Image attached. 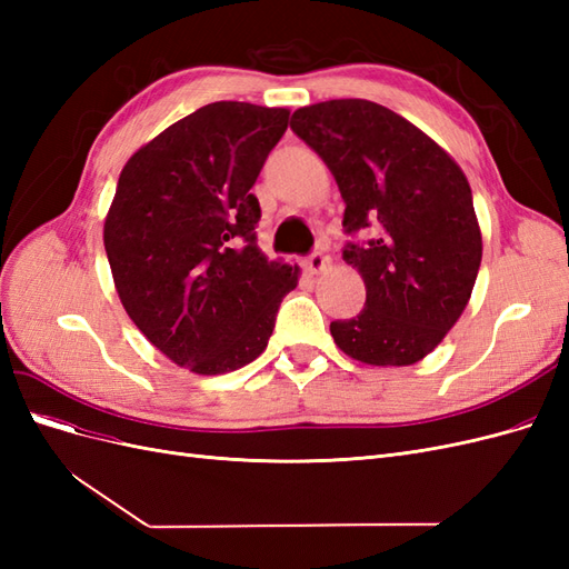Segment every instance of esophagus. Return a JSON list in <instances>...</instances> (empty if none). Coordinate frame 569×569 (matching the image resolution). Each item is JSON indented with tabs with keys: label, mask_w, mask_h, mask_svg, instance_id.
<instances>
[{
	"label": "esophagus",
	"mask_w": 569,
	"mask_h": 569,
	"mask_svg": "<svg viewBox=\"0 0 569 569\" xmlns=\"http://www.w3.org/2000/svg\"><path fill=\"white\" fill-rule=\"evenodd\" d=\"M327 266H330V261H327V256L322 253V251H316V253H311L303 261V268L311 272V274H320Z\"/></svg>",
	"instance_id": "1"
}]
</instances>
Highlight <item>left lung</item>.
Instances as JSON below:
<instances>
[{"mask_svg": "<svg viewBox=\"0 0 569 569\" xmlns=\"http://www.w3.org/2000/svg\"><path fill=\"white\" fill-rule=\"evenodd\" d=\"M291 130L335 176L347 232L380 228L343 249L366 282V308L330 325L335 343L366 366L418 363L472 297L481 230L468 178L432 137L368 99L297 109Z\"/></svg>", "mask_w": 569, "mask_h": 569, "instance_id": "8db88e82", "label": "left lung"}]
</instances>
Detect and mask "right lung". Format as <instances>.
<instances>
[{"label":"right lung","mask_w":569,"mask_h":569,"mask_svg":"<svg viewBox=\"0 0 569 569\" xmlns=\"http://www.w3.org/2000/svg\"><path fill=\"white\" fill-rule=\"evenodd\" d=\"M289 109L213 101L137 149L104 220L118 299L153 347L194 375H226L268 347L299 266L256 247L251 187Z\"/></svg>","instance_id":"add662e5"}]
</instances>
